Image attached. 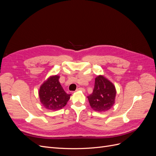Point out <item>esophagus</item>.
Masks as SVG:
<instances>
[{"instance_id":"esophagus-1","label":"esophagus","mask_w":156,"mask_h":156,"mask_svg":"<svg viewBox=\"0 0 156 156\" xmlns=\"http://www.w3.org/2000/svg\"><path fill=\"white\" fill-rule=\"evenodd\" d=\"M77 91H78V90H82L83 92H84V89L83 88H81V87H79V88H77V90H76Z\"/></svg>"}]
</instances>
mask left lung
Instances as JSON below:
<instances>
[{
  "label": "left lung",
  "mask_w": 156,
  "mask_h": 156,
  "mask_svg": "<svg viewBox=\"0 0 156 156\" xmlns=\"http://www.w3.org/2000/svg\"><path fill=\"white\" fill-rule=\"evenodd\" d=\"M116 94L114 84L103 75H100L95 79L93 92L87 98L93 110L105 112L115 104Z\"/></svg>",
  "instance_id": "left-lung-1"
}]
</instances>
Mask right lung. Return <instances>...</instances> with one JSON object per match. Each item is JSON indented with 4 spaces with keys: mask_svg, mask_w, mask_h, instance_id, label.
<instances>
[{
    "mask_svg": "<svg viewBox=\"0 0 156 156\" xmlns=\"http://www.w3.org/2000/svg\"><path fill=\"white\" fill-rule=\"evenodd\" d=\"M58 75H52L44 82L39 90L40 102L43 106L51 111H58L67 104L71 94L64 90L58 81Z\"/></svg>",
    "mask_w": 156,
    "mask_h": 156,
    "instance_id": "1",
    "label": "right lung"
}]
</instances>
